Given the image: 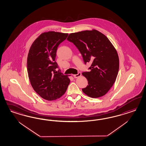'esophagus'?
I'll list each match as a JSON object with an SVG mask.
<instances>
[{"label": "esophagus", "mask_w": 146, "mask_h": 146, "mask_svg": "<svg viewBox=\"0 0 146 146\" xmlns=\"http://www.w3.org/2000/svg\"><path fill=\"white\" fill-rule=\"evenodd\" d=\"M81 75V73L80 72H79L77 74H74V75H73V76H74L75 78H78L80 77Z\"/></svg>", "instance_id": "obj_1"}]
</instances>
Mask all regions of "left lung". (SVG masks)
Here are the masks:
<instances>
[{"label":"left lung","mask_w":146,"mask_h":146,"mask_svg":"<svg viewBox=\"0 0 146 146\" xmlns=\"http://www.w3.org/2000/svg\"><path fill=\"white\" fill-rule=\"evenodd\" d=\"M67 40L76 46L85 64L92 63L90 71L82 74L88 84L82 92L92 98L105 95L115 84L119 71V57L113 44L96 29L71 33Z\"/></svg>","instance_id":"1"}]
</instances>
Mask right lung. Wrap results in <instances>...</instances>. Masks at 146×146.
<instances>
[{
  "instance_id": "right-lung-1",
  "label": "right lung",
  "mask_w": 146,
  "mask_h": 146,
  "mask_svg": "<svg viewBox=\"0 0 146 146\" xmlns=\"http://www.w3.org/2000/svg\"><path fill=\"white\" fill-rule=\"evenodd\" d=\"M68 33L51 31L42 33L31 45L27 57V72L31 86L44 100L53 101L62 96L70 83L68 76L56 71L59 45ZM71 76V75H69Z\"/></svg>"
}]
</instances>
